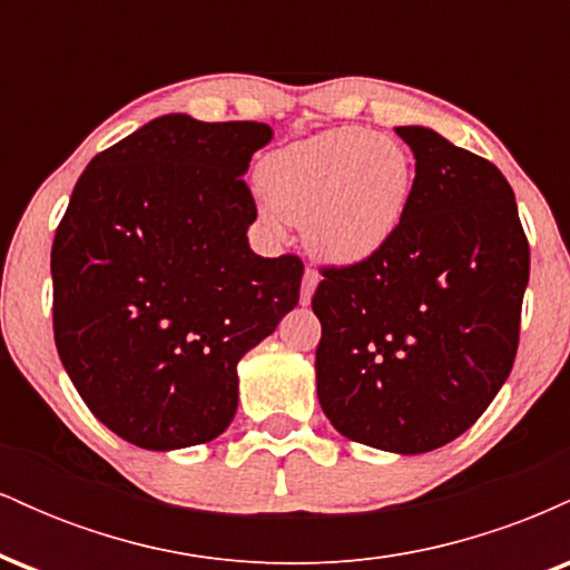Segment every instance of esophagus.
Instances as JSON below:
<instances>
[{
	"label": "esophagus",
	"instance_id": "1",
	"mask_svg": "<svg viewBox=\"0 0 570 570\" xmlns=\"http://www.w3.org/2000/svg\"><path fill=\"white\" fill-rule=\"evenodd\" d=\"M316 286H318V273L313 271V267H307L305 276H303V289H299V303H303V305L311 303V297H313V292H316Z\"/></svg>",
	"mask_w": 570,
	"mask_h": 570
}]
</instances>
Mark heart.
<instances>
[{"mask_svg": "<svg viewBox=\"0 0 570 570\" xmlns=\"http://www.w3.org/2000/svg\"><path fill=\"white\" fill-rule=\"evenodd\" d=\"M265 219L303 225L326 263H364L394 238L407 214L415 163L410 149L367 128H337L289 144L259 166Z\"/></svg>", "mask_w": 570, "mask_h": 570, "instance_id": "b5f03b06", "label": "heart"}]
</instances>
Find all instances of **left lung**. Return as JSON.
<instances>
[{"label":"left lung","instance_id":"obj_1","mask_svg":"<svg viewBox=\"0 0 570 570\" xmlns=\"http://www.w3.org/2000/svg\"><path fill=\"white\" fill-rule=\"evenodd\" d=\"M396 134L415 155L407 214L370 259L322 271L316 391L343 436L417 455L474 426L512 372L531 248L493 163Z\"/></svg>","mask_w":570,"mask_h":570}]
</instances>
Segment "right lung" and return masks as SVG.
I'll use <instances>...</instances> for the list:
<instances>
[{
  "label": "right lung",
  "mask_w": 570,
  "mask_h": 570,
  "mask_svg": "<svg viewBox=\"0 0 570 570\" xmlns=\"http://www.w3.org/2000/svg\"><path fill=\"white\" fill-rule=\"evenodd\" d=\"M265 122L163 115L88 163L50 252L53 335L98 421L144 450L212 442L238 362L297 305L303 259L248 248Z\"/></svg>",
  "instance_id": "obj_1"
}]
</instances>
